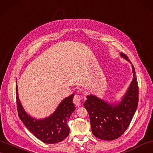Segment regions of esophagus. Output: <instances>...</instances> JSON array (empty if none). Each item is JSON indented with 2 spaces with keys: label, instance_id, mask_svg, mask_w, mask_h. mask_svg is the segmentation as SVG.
<instances>
[{
  "label": "esophagus",
  "instance_id": "esophagus-1",
  "mask_svg": "<svg viewBox=\"0 0 153 153\" xmlns=\"http://www.w3.org/2000/svg\"><path fill=\"white\" fill-rule=\"evenodd\" d=\"M81 96L76 94L74 96L73 98V103L76 106H79L81 103Z\"/></svg>",
  "mask_w": 153,
  "mask_h": 153
}]
</instances>
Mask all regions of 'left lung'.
Here are the masks:
<instances>
[{
  "mask_svg": "<svg viewBox=\"0 0 153 153\" xmlns=\"http://www.w3.org/2000/svg\"><path fill=\"white\" fill-rule=\"evenodd\" d=\"M122 57L130 62L123 53ZM130 63H131L130 62ZM133 79L121 103L114 106L94 95L87 96L84 106L89 114L92 133L102 140H114L123 134L138 105L139 88L134 67L132 65Z\"/></svg>",
  "mask_w": 153,
  "mask_h": 153,
  "instance_id": "obj_1",
  "label": "left lung"
}]
</instances>
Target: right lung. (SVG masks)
<instances>
[{
  "mask_svg": "<svg viewBox=\"0 0 153 153\" xmlns=\"http://www.w3.org/2000/svg\"><path fill=\"white\" fill-rule=\"evenodd\" d=\"M74 94L65 98L54 112L44 120H36L25 112L19 101L16 85V102L18 115L25 126L36 137L46 143H56L65 140L69 134L68 121L75 110L73 103Z\"/></svg>",
  "mask_w": 153,
  "mask_h": 153,
  "instance_id": "add662e5",
  "label": "right lung"
}]
</instances>
